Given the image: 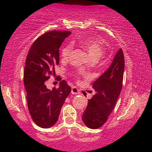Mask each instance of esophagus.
<instances>
[{
  "mask_svg": "<svg viewBox=\"0 0 152 152\" xmlns=\"http://www.w3.org/2000/svg\"><path fill=\"white\" fill-rule=\"evenodd\" d=\"M72 94H79L80 91L76 87H72Z\"/></svg>",
  "mask_w": 152,
  "mask_h": 152,
  "instance_id": "obj_1",
  "label": "esophagus"
}]
</instances>
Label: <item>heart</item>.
<instances>
[{
	"label": "heart",
	"mask_w": 152,
	"mask_h": 152,
	"mask_svg": "<svg viewBox=\"0 0 152 152\" xmlns=\"http://www.w3.org/2000/svg\"><path fill=\"white\" fill-rule=\"evenodd\" d=\"M80 45L86 51L92 60L93 59L98 60L104 55L105 49H104V45L99 41L94 39H85L82 40L80 42ZM71 51V45H66L65 47H64L63 49L61 50V56L62 59L66 60V59L68 58Z\"/></svg>",
	"instance_id": "b5f03b06"
}]
</instances>
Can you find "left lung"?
<instances>
[{
  "instance_id": "8db88e82",
  "label": "left lung",
  "mask_w": 152,
  "mask_h": 152,
  "mask_svg": "<svg viewBox=\"0 0 152 152\" xmlns=\"http://www.w3.org/2000/svg\"><path fill=\"white\" fill-rule=\"evenodd\" d=\"M124 69V56L121 48L107 71L92 84L95 94L88 99L82 116L88 127L98 129L108 119L122 88Z\"/></svg>"
}]
</instances>
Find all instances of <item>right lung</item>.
Returning a JSON list of instances; mask_svg holds the SVG:
<instances>
[{"label":"right lung","instance_id":"right-lung-1","mask_svg":"<svg viewBox=\"0 0 152 152\" xmlns=\"http://www.w3.org/2000/svg\"><path fill=\"white\" fill-rule=\"evenodd\" d=\"M69 31H51L39 37L32 44L26 60L23 82L27 93L28 107L33 121L42 128L57 122L66 98L71 92L66 81H60L58 88H47L45 82L55 73L59 64V48Z\"/></svg>","mask_w":152,"mask_h":152}]
</instances>
